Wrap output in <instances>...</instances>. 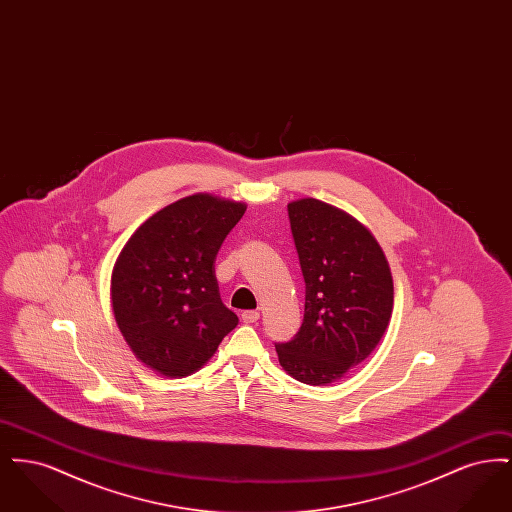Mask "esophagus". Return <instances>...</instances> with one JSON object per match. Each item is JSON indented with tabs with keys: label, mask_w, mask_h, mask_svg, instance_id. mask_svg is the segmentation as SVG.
Wrapping results in <instances>:
<instances>
[{
	"label": "esophagus",
	"mask_w": 512,
	"mask_h": 512,
	"mask_svg": "<svg viewBox=\"0 0 512 512\" xmlns=\"http://www.w3.org/2000/svg\"><path fill=\"white\" fill-rule=\"evenodd\" d=\"M242 320H244L245 324L257 322V320H259V311H244V313H242Z\"/></svg>",
	"instance_id": "obj_1"
}]
</instances>
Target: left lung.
<instances>
[{"label":"left lung","instance_id":"8db88e82","mask_svg":"<svg viewBox=\"0 0 512 512\" xmlns=\"http://www.w3.org/2000/svg\"><path fill=\"white\" fill-rule=\"evenodd\" d=\"M288 215L305 278V315L276 353L295 380L328 386L382 340L393 311L390 265L372 232L343 209L305 197L288 203Z\"/></svg>","mask_w":512,"mask_h":512}]
</instances>
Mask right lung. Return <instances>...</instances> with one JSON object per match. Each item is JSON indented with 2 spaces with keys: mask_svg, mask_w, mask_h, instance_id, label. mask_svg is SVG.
I'll list each match as a JSON object with an SVG mask.
<instances>
[{
  "mask_svg": "<svg viewBox=\"0 0 512 512\" xmlns=\"http://www.w3.org/2000/svg\"><path fill=\"white\" fill-rule=\"evenodd\" d=\"M247 205L213 194L182 197L130 236L111 274L122 338L153 372L184 378L205 365L238 317L220 301L215 259Z\"/></svg>",
  "mask_w": 512,
  "mask_h": 512,
  "instance_id": "add662e5",
  "label": "right lung"
}]
</instances>
